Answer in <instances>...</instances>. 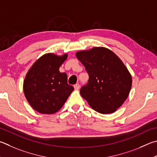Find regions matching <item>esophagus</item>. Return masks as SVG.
I'll list each match as a JSON object with an SVG mask.
<instances>
[{"mask_svg":"<svg viewBox=\"0 0 157 157\" xmlns=\"http://www.w3.org/2000/svg\"><path fill=\"white\" fill-rule=\"evenodd\" d=\"M74 88H75V90H79V84H76L74 85Z\"/></svg>","mask_w":157,"mask_h":157,"instance_id":"obj_1","label":"esophagus"}]
</instances>
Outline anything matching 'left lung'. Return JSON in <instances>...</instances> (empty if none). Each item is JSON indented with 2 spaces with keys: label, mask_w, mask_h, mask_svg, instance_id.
<instances>
[{
  "label": "left lung",
  "mask_w": 157,
  "mask_h": 157,
  "mask_svg": "<svg viewBox=\"0 0 157 157\" xmlns=\"http://www.w3.org/2000/svg\"><path fill=\"white\" fill-rule=\"evenodd\" d=\"M75 56L89 75L88 84L80 89L81 96L97 112L115 113L126 101L132 87V75L124 62L103 47L78 51Z\"/></svg>",
  "instance_id": "8db88e82"
}]
</instances>
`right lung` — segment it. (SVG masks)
I'll list each match as a JSON object with an SVG mask.
<instances>
[{"mask_svg": "<svg viewBox=\"0 0 157 157\" xmlns=\"http://www.w3.org/2000/svg\"><path fill=\"white\" fill-rule=\"evenodd\" d=\"M53 53L44 54L34 62L23 82V92L30 106L41 114H53L61 109L74 88L59 67L67 59Z\"/></svg>", "mask_w": 157, "mask_h": 157, "instance_id": "right-lung-1", "label": "right lung"}]
</instances>
